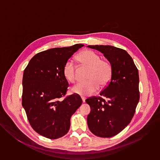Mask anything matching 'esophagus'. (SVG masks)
I'll list each match as a JSON object with an SVG mask.
<instances>
[{
	"mask_svg": "<svg viewBox=\"0 0 160 160\" xmlns=\"http://www.w3.org/2000/svg\"><path fill=\"white\" fill-rule=\"evenodd\" d=\"M82 102H85V98L82 97Z\"/></svg>",
	"mask_w": 160,
	"mask_h": 160,
	"instance_id": "1",
	"label": "esophagus"
}]
</instances>
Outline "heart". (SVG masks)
Returning <instances> with one entry per match:
<instances>
[{"label":"heart","instance_id":"heart-1","mask_svg":"<svg viewBox=\"0 0 160 160\" xmlns=\"http://www.w3.org/2000/svg\"><path fill=\"white\" fill-rule=\"evenodd\" d=\"M77 59L82 64L89 66L86 82H80L72 88V92L81 96H88L95 93L99 89L100 84L106 85L111 77L112 68L110 63L104 59L95 52L85 50L80 53ZM63 75L65 79L73 83L76 78L75 67L73 62L68 61L63 67Z\"/></svg>","mask_w":160,"mask_h":160}]
</instances>
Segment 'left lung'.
<instances>
[{"label":"left lung","instance_id":"1","mask_svg":"<svg viewBox=\"0 0 160 160\" xmlns=\"http://www.w3.org/2000/svg\"><path fill=\"white\" fill-rule=\"evenodd\" d=\"M102 52L112 68L110 82L100 92L101 97L85 100L90 107L88 128L101 138H111L122 131L132 120L139 101V72L131 56L111 45H88Z\"/></svg>","mask_w":160,"mask_h":160}]
</instances>
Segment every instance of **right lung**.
<instances>
[{"label": "right lung", "mask_w": 160, "mask_h": 160, "mask_svg": "<svg viewBox=\"0 0 160 160\" xmlns=\"http://www.w3.org/2000/svg\"><path fill=\"white\" fill-rule=\"evenodd\" d=\"M83 46L75 44L40 52L24 70L22 106L33 129L45 138L56 139L66 134L71 117L82 103L75 94L61 98L69 86L63 75L64 64Z\"/></svg>", "instance_id": "add662e5"}]
</instances>
